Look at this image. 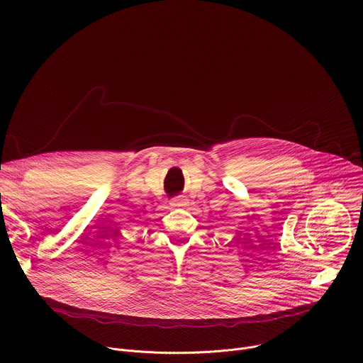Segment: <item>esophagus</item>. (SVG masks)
<instances>
[{"label": "esophagus", "instance_id": "34e87169", "mask_svg": "<svg viewBox=\"0 0 363 363\" xmlns=\"http://www.w3.org/2000/svg\"><path fill=\"white\" fill-rule=\"evenodd\" d=\"M171 205H172V206H184V205H186V202H185V198L177 196V198H174V199L171 201Z\"/></svg>", "mask_w": 363, "mask_h": 363}]
</instances>
